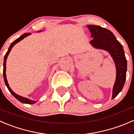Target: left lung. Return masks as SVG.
<instances>
[{"instance_id":"left-lung-1","label":"left lung","mask_w":134,"mask_h":134,"mask_svg":"<svg viewBox=\"0 0 134 134\" xmlns=\"http://www.w3.org/2000/svg\"><path fill=\"white\" fill-rule=\"evenodd\" d=\"M93 39L90 43L96 49H100L109 53L116 67V80L113 88L112 99L121 92L126 77L127 60L122 45L109 30L99 25H88Z\"/></svg>"}]
</instances>
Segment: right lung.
I'll list each match as a JSON object with an SVG mask.
<instances>
[{"mask_svg":"<svg viewBox=\"0 0 134 134\" xmlns=\"http://www.w3.org/2000/svg\"><path fill=\"white\" fill-rule=\"evenodd\" d=\"M41 31H38V32H41ZM31 35V33H24L23 35H22L21 37H19V38H17L16 40H15V41H14V42H12V44H10V47H9L8 50V52H6V54H5L4 55V64H3V76H4V82H5V84H6V87L8 88V89L9 90V91H10V93H12V94L13 95V96H14V97H15V98L17 99L18 100H19V102H21V103H26V104H34L35 103H36V101H33V100H31L30 99H28V98H26V97H22V96H19V95H18L17 93H15V92H13L12 90L10 88V87L9 86V84L8 83V80H7V79H6V59H7V58H8V55H9V54H10V51H11L12 48L13 47H14V46L15 44H16L18 42H20L21 40H23V38H25V37H28L29 35Z\"/></svg>","mask_w":134,"mask_h":134,"instance_id":"right-lung-1","label":"right lung"}]
</instances>
